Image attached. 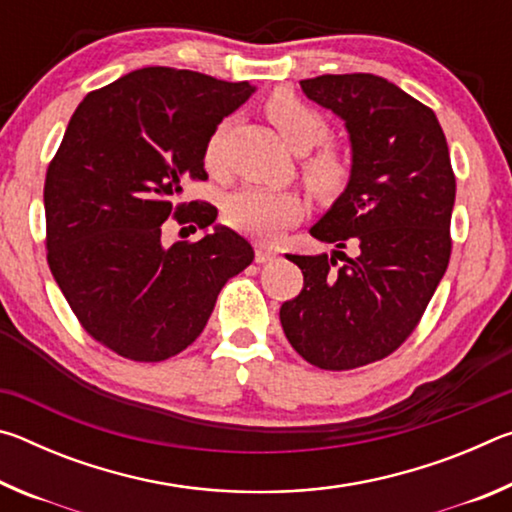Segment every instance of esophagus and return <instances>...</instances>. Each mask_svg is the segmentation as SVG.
<instances>
[{
	"label": "esophagus",
	"instance_id": "obj_1",
	"mask_svg": "<svg viewBox=\"0 0 512 512\" xmlns=\"http://www.w3.org/2000/svg\"><path fill=\"white\" fill-rule=\"evenodd\" d=\"M275 257H277V253H275L273 248H268V246H264V244H257V246H255V262H259V264L273 262Z\"/></svg>",
	"mask_w": 512,
	"mask_h": 512
}]
</instances>
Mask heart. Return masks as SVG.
<instances>
[{"mask_svg": "<svg viewBox=\"0 0 512 512\" xmlns=\"http://www.w3.org/2000/svg\"><path fill=\"white\" fill-rule=\"evenodd\" d=\"M266 117L277 128L293 151L317 149L302 155L300 176L305 180L311 194L318 198H334L343 192L350 180L348 158L334 146L323 144L329 137L327 119L316 108L298 99L293 92L280 90L266 101ZM223 126L216 128L205 144L203 162L210 171H216L221 164ZM302 216V198L289 189H268V187H241L232 192L223 203V221L232 230L255 239H273L296 223Z\"/></svg>", "mask_w": 512, "mask_h": 512, "instance_id": "heart-1", "label": "heart"}]
</instances>
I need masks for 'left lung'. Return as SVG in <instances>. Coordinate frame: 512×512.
Listing matches in <instances>:
<instances>
[{
	"mask_svg": "<svg viewBox=\"0 0 512 512\" xmlns=\"http://www.w3.org/2000/svg\"><path fill=\"white\" fill-rule=\"evenodd\" d=\"M300 85L350 131L348 189L311 228L345 264L287 255L305 280L280 320L311 366L352 370L393 354L420 325L452 257L456 178L433 110L391 81L323 74ZM343 247L355 250L352 260Z\"/></svg>",
	"mask_w": 512,
	"mask_h": 512,
	"instance_id": "left-lung-1",
	"label": "left lung"
}]
</instances>
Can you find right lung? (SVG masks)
Instances as JSON below:
<instances>
[{"label":"right lung","instance_id":"add662e5","mask_svg":"<svg viewBox=\"0 0 512 512\" xmlns=\"http://www.w3.org/2000/svg\"><path fill=\"white\" fill-rule=\"evenodd\" d=\"M250 94L248 81L144 67L92 90L69 119L45 178L47 264L81 327L119 357H176L253 262L228 228L162 246L167 219L214 223L212 203L176 201L187 180L207 178V140Z\"/></svg>","mask_w":512,"mask_h":512}]
</instances>
